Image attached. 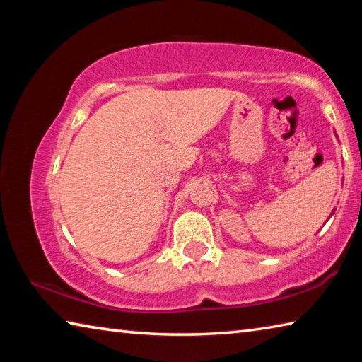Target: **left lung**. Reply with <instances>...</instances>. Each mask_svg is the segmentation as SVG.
<instances>
[{"instance_id": "left-lung-1", "label": "left lung", "mask_w": 362, "mask_h": 362, "mask_svg": "<svg viewBox=\"0 0 362 362\" xmlns=\"http://www.w3.org/2000/svg\"><path fill=\"white\" fill-rule=\"evenodd\" d=\"M334 212H335V209H334V211H332V214H330V216H329V218H330V217H332V216H334Z\"/></svg>"}]
</instances>
